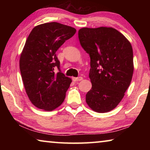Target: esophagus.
Returning a JSON list of instances; mask_svg holds the SVG:
<instances>
[{
  "instance_id": "esophagus-1",
  "label": "esophagus",
  "mask_w": 150,
  "mask_h": 150,
  "mask_svg": "<svg viewBox=\"0 0 150 150\" xmlns=\"http://www.w3.org/2000/svg\"><path fill=\"white\" fill-rule=\"evenodd\" d=\"M72 79L73 81H80L81 80H83V77H73Z\"/></svg>"
}]
</instances>
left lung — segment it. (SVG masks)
Listing matches in <instances>:
<instances>
[{
	"instance_id": "8db88e82",
	"label": "left lung",
	"mask_w": 150,
	"mask_h": 150,
	"mask_svg": "<svg viewBox=\"0 0 150 150\" xmlns=\"http://www.w3.org/2000/svg\"><path fill=\"white\" fill-rule=\"evenodd\" d=\"M78 35L91 58L92 88L86 95V102L94 111L107 112L120 103L130 86L134 72L132 47L112 28H83Z\"/></svg>"
}]
</instances>
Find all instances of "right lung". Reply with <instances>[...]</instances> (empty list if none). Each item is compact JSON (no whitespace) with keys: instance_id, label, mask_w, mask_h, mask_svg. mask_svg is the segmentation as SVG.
<instances>
[{"instance_id":"add662e5","label":"right lung","mask_w":150,"mask_h":150,"mask_svg":"<svg viewBox=\"0 0 150 150\" xmlns=\"http://www.w3.org/2000/svg\"><path fill=\"white\" fill-rule=\"evenodd\" d=\"M75 32L74 28L54 22L34 27L28 37L20 69L27 95L37 108L52 111L64 101L72 81L61 71L55 53Z\"/></svg>"}]
</instances>
